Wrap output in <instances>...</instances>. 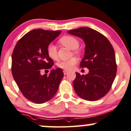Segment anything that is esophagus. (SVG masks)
Wrapping results in <instances>:
<instances>
[{
  "label": "esophagus",
  "instance_id": "1",
  "mask_svg": "<svg viewBox=\"0 0 131 131\" xmlns=\"http://www.w3.org/2000/svg\"><path fill=\"white\" fill-rule=\"evenodd\" d=\"M63 73H64V75H66V74H67V73H69V71H67V70H63Z\"/></svg>",
  "mask_w": 131,
  "mask_h": 131
}]
</instances>
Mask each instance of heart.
<instances>
[{
    "mask_svg": "<svg viewBox=\"0 0 131 131\" xmlns=\"http://www.w3.org/2000/svg\"><path fill=\"white\" fill-rule=\"evenodd\" d=\"M60 42L63 46L73 50L74 54L80 56L81 54V52L77 49L79 46V42L78 39L72 36L67 35L62 37L60 39ZM47 54L49 57L52 60H57L58 58V52L57 48L53 44H50L47 47ZM78 62V60L75 57H73L67 60H62L57 63V66L60 69L64 70L70 71L74 69L75 66Z\"/></svg>",
    "mask_w": 131,
    "mask_h": 131,
    "instance_id": "heart-1",
    "label": "heart"
}]
</instances>
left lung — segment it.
Wrapping results in <instances>:
<instances>
[{
	"mask_svg": "<svg viewBox=\"0 0 131 131\" xmlns=\"http://www.w3.org/2000/svg\"><path fill=\"white\" fill-rule=\"evenodd\" d=\"M68 32L84 40L85 54L80 66L89 70L86 75L75 72L76 77L73 81L75 92L83 99H100L109 92L116 77L114 49L105 36L92 28L82 27Z\"/></svg>",
	"mask_w": 131,
	"mask_h": 131,
	"instance_id": "8db88e82",
	"label": "left lung"
}]
</instances>
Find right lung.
Returning <instances> with one entry per match:
<instances>
[{"mask_svg":"<svg viewBox=\"0 0 131 131\" xmlns=\"http://www.w3.org/2000/svg\"><path fill=\"white\" fill-rule=\"evenodd\" d=\"M61 32L34 29L24 35L15 45L12 56V73L25 97L34 103H43L54 97L64 74L62 69L52 70L42 75L54 61L47 54V47Z\"/></svg>","mask_w":131,"mask_h":131,"instance_id":"1","label":"right lung"}]
</instances>
